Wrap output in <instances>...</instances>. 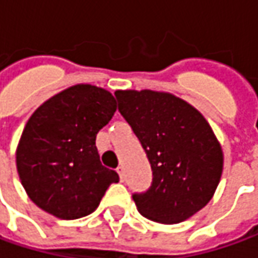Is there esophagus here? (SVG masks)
<instances>
[{"mask_svg": "<svg viewBox=\"0 0 258 258\" xmlns=\"http://www.w3.org/2000/svg\"><path fill=\"white\" fill-rule=\"evenodd\" d=\"M117 173H118V175H120L121 181H124V180H125V170H124V167H122V165H120V167L117 168Z\"/></svg>", "mask_w": 258, "mask_h": 258, "instance_id": "obj_1", "label": "esophagus"}]
</instances>
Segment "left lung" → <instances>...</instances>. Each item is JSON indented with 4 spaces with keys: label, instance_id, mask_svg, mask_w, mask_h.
Segmentation results:
<instances>
[{
    "label": "left lung",
    "instance_id": "obj_1",
    "mask_svg": "<svg viewBox=\"0 0 258 258\" xmlns=\"http://www.w3.org/2000/svg\"><path fill=\"white\" fill-rule=\"evenodd\" d=\"M118 111L153 170L151 187L133 199L140 214L177 224L207 206L223 173V150L197 108L170 93L118 90Z\"/></svg>",
    "mask_w": 258,
    "mask_h": 258
}]
</instances>
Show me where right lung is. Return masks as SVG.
<instances>
[{
  "mask_svg": "<svg viewBox=\"0 0 258 258\" xmlns=\"http://www.w3.org/2000/svg\"><path fill=\"white\" fill-rule=\"evenodd\" d=\"M117 110L112 94L77 84L52 95L28 118L15 153L17 171L32 203L61 220L98 207L118 174L104 167L97 133Z\"/></svg>",
  "mask_w": 258,
  "mask_h": 258,
  "instance_id": "obj_1",
  "label": "right lung"
}]
</instances>
